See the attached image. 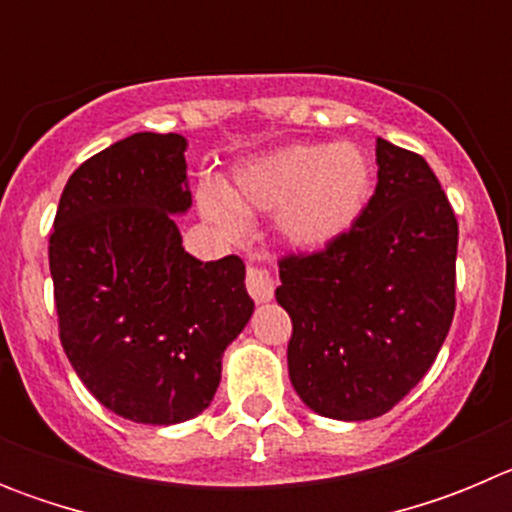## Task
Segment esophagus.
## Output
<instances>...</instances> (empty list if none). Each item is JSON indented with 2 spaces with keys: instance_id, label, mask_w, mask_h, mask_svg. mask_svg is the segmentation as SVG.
Returning a JSON list of instances; mask_svg holds the SVG:
<instances>
[{
  "instance_id": "esophagus-1",
  "label": "esophagus",
  "mask_w": 512,
  "mask_h": 512,
  "mask_svg": "<svg viewBox=\"0 0 512 512\" xmlns=\"http://www.w3.org/2000/svg\"><path fill=\"white\" fill-rule=\"evenodd\" d=\"M246 289L248 295L256 302H269L271 297H274V279H271V271L264 261H259V264H248Z\"/></svg>"
}]
</instances>
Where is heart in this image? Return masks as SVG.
Here are the masks:
<instances>
[{"label": "heart", "mask_w": 512, "mask_h": 512, "mask_svg": "<svg viewBox=\"0 0 512 512\" xmlns=\"http://www.w3.org/2000/svg\"><path fill=\"white\" fill-rule=\"evenodd\" d=\"M372 197V164L354 143H295L238 166L230 189L205 184L202 215L228 238L246 233V215L279 212L287 246L318 251L341 238Z\"/></svg>", "instance_id": "1"}]
</instances>
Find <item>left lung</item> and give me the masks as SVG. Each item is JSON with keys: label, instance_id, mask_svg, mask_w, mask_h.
<instances>
[{"label": "left lung", "instance_id": "8db88e82", "mask_svg": "<svg viewBox=\"0 0 512 512\" xmlns=\"http://www.w3.org/2000/svg\"><path fill=\"white\" fill-rule=\"evenodd\" d=\"M377 189L341 238L279 261L289 379L325 418L372 420L425 377L456 310L459 223L425 158L377 138Z\"/></svg>", "mask_w": 512, "mask_h": 512}]
</instances>
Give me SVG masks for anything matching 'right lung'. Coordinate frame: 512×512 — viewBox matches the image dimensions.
I'll use <instances>...</instances> for the list:
<instances>
[{"instance_id": "obj_1", "label": "right lung", "mask_w": 512, "mask_h": 512, "mask_svg": "<svg viewBox=\"0 0 512 512\" xmlns=\"http://www.w3.org/2000/svg\"><path fill=\"white\" fill-rule=\"evenodd\" d=\"M184 151L182 135L135 133L84 161L48 243L63 351L104 408L135 423L200 415L253 312L238 256L184 251L171 217L192 205Z\"/></svg>"}]
</instances>
